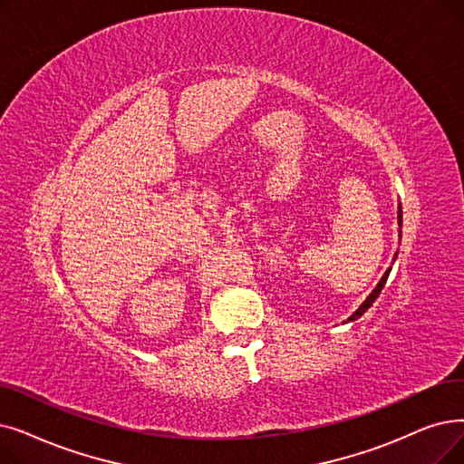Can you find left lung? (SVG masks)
I'll list each match as a JSON object with an SVG mask.
<instances>
[{
	"label": "left lung",
	"mask_w": 464,
	"mask_h": 464,
	"mask_svg": "<svg viewBox=\"0 0 464 464\" xmlns=\"http://www.w3.org/2000/svg\"><path fill=\"white\" fill-rule=\"evenodd\" d=\"M398 226H400V229H401V207H398ZM400 237H401V231H400ZM396 256H398V252H396ZM394 256V257H396ZM391 269L392 267H389L387 269V273L385 275H382V278L379 280V285L375 286V290L366 297V301H364V304H362L351 316H349V322H353V320H356V318H360L362 314H364L372 305H373V301L379 297V294H381V290H382V286H385V282H387V278H389V273H391Z\"/></svg>",
	"instance_id": "8db88e82"
}]
</instances>
